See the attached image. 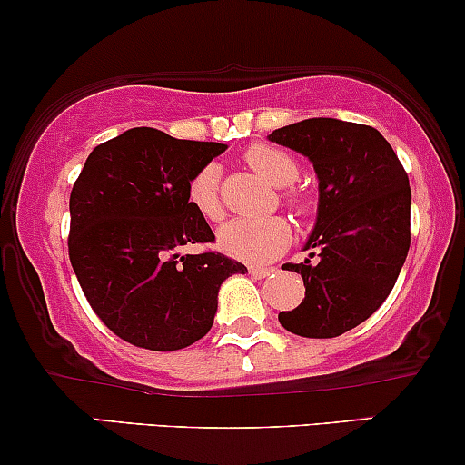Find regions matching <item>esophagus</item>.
I'll return each mask as SVG.
<instances>
[{
  "label": "esophagus",
  "mask_w": 465,
  "mask_h": 465,
  "mask_svg": "<svg viewBox=\"0 0 465 465\" xmlns=\"http://www.w3.org/2000/svg\"><path fill=\"white\" fill-rule=\"evenodd\" d=\"M272 272H273L272 267H256V265L249 267V273H252L253 278H267Z\"/></svg>",
  "instance_id": "esophagus-1"
}]
</instances>
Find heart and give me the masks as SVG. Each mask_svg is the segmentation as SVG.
Masks as SVG:
<instances>
[{
	"label": "heart",
	"instance_id": "b5f03b06",
	"mask_svg": "<svg viewBox=\"0 0 465 465\" xmlns=\"http://www.w3.org/2000/svg\"><path fill=\"white\" fill-rule=\"evenodd\" d=\"M245 163L273 187H290L296 183L298 167L285 151L270 144H253L245 151ZM220 171L207 164L189 180V203L200 216L218 220L223 204L218 195ZM292 238L290 223L285 218H233L218 232V245L224 253L245 262H267L287 247Z\"/></svg>",
	"mask_w": 465,
	"mask_h": 465
}]
</instances>
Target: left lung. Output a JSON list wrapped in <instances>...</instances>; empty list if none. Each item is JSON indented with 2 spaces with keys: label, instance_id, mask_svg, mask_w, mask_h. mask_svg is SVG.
<instances>
[{
  "label": "left lung",
  "instance_id": "obj_1",
  "mask_svg": "<svg viewBox=\"0 0 465 465\" xmlns=\"http://www.w3.org/2000/svg\"><path fill=\"white\" fill-rule=\"evenodd\" d=\"M305 155L319 178V209L301 273L305 298L278 321L307 339L361 325L392 292L410 249V180L374 126L310 117L267 135ZM287 267V265H285Z\"/></svg>",
  "mask_w": 465,
  "mask_h": 465
}]
</instances>
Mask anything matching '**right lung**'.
I'll return each mask as SVG.
<instances>
[{
  "label": "right lung",
  "mask_w": 465,
  "mask_h": 465,
  "mask_svg": "<svg viewBox=\"0 0 465 465\" xmlns=\"http://www.w3.org/2000/svg\"><path fill=\"white\" fill-rule=\"evenodd\" d=\"M224 149L135 126L95 146L73 184V272L93 312L131 345L173 351L203 339L220 285L247 272L216 252L180 253L216 238L189 203V180Z\"/></svg>",
  "instance_id": "right-lung-1"
}]
</instances>
